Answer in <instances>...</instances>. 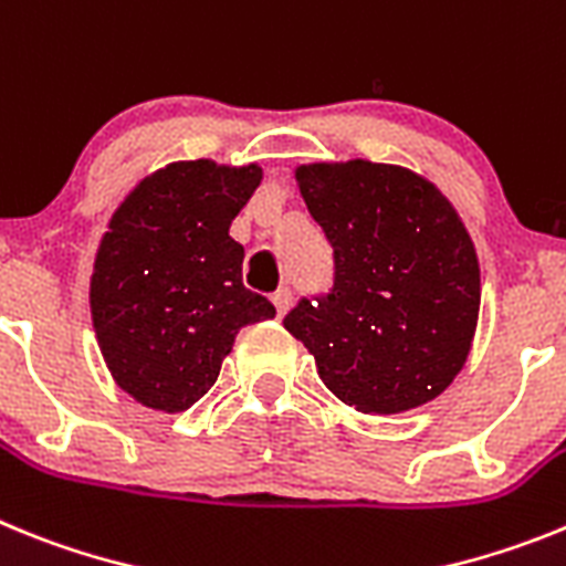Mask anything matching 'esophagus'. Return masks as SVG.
Masks as SVG:
<instances>
[{
    "label": "esophagus",
    "instance_id": "1",
    "mask_svg": "<svg viewBox=\"0 0 566 566\" xmlns=\"http://www.w3.org/2000/svg\"><path fill=\"white\" fill-rule=\"evenodd\" d=\"M290 304H293V293H290L287 287H282L273 293V307H276V316H284V313L290 311Z\"/></svg>",
    "mask_w": 566,
    "mask_h": 566
}]
</instances>
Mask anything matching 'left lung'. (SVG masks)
Here are the masks:
<instances>
[{"mask_svg":"<svg viewBox=\"0 0 566 566\" xmlns=\"http://www.w3.org/2000/svg\"><path fill=\"white\" fill-rule=\"evenodd\" d=\"M293 176L333 244L336 284L290 311L284 331L358 412L441 396L470 356L481 307L479 253L453 201L427 176L381 161H311Z\"/></svg>","mask_w":566,"mask_h":566,"instance_id":"8db88e82","label":"left lung"}]
</instances>
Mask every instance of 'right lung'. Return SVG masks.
<instances>
[{"instance_id":"obj_1","label":"right lung","mask_w":566,"mask_h":566,"mask_svg":"<svg viewBox=\"0 0 566 566\" xmlns=\"http://www.w3.org/2000/svg\"><path fill=\"white\" fill-rule=\"evenodd\" d=\"M255 161H170L107 219L91 273V318L113 381L139 405L181 412L216 385L242 327L276 307L242 284L230 222L262 185Z\"/></svg>"}]
</instances>
